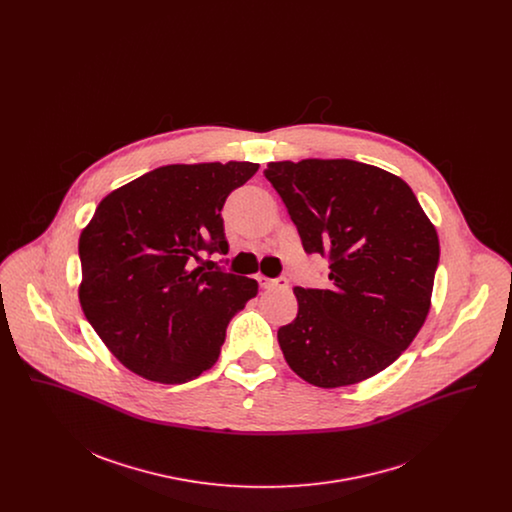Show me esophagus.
Returning <instances> with one entry per match:
<instances>
[{
  "label": "esophagus",
  "mask_w": 512,
  "mask_h": 512,
  "mask_svg": "<svg viewBox=\"0 0 512 512\" xmlns=\"http://www.w3.org/2000/svg\"><path fill=\"white\" fill-rule=\"evenodd\" d=\"M261 288L265 290H288V280L286 278H267V276H259L257 278Z\"/></svg>",
  "instance_id": "34e87169"
}]
</instances>
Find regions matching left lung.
I'll return each mask as SVG.
<instances>
[{
    "mask_svg": "<svg viewBox=\"0 0 512 512\" xmlns=\"http://www.w3.org/2000/svg\"><path fill=\"white\" fill-rule=\"evenodd\" d=\"M303 249L330 263V288H295L278 330L286 363L318 388L359 384L411 345L428 317L438 232L399 176L351 159L268 163Z\"/></svg>",
    "mask_w": 512,
    "mask_h": 512,
    "instance_id": "obj_1",
    "label": "left lung"
}]
</instances>
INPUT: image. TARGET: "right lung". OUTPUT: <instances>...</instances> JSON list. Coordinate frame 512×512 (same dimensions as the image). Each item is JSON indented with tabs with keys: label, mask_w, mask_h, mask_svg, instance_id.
I'll use <instances>...</instances> for the list:
<instances>
[{
	"label": "right lung",
	"mask_w": 512,
	"mask_h": 512,
	"mask_svg": "<svg viewBox=\"0 0 512 512\" xmlns=\"http://www.w3.org/2000/svg\"><path fill=\"white\" fill-rule=\"evenodd\" d=\"M257 163L167 165L105 195L78 240L82 311L128 370L184 384L217 363L253 278L195 267L226 253L220 211Z\"/></svg>",
	"instance_id": "right-lung-1"
}]
</instances>
